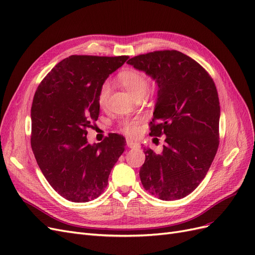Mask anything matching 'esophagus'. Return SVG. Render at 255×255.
Instances as JSON below:
<instances>
[{"mask_svg": "<svg viewBox=\"0 0 255 255\" xmlns=\"http://www.w3.org/2000/svg\"><path fill=\"white\" fill-rule=\"evenodd\" d=\"M127 145L128 146V148H130V149H134V148H139V143L136 142V141L130 140V139H128V140H127Z\"/></svg>", "mask_w": 255, "mask_h": 255, "instance_id": "34e87169", "label": "esophagus"}]
</instances>
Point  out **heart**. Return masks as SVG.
Instances as JSON below:
<instances>
[{"label":"heart","mask_w":255,"mask_h":255,"mask_svg":"<svg viewBox=\"0 0 255 255\" xmlns=\"http://www.w3.org/2000/svg\"><path fill=\"white\" fill-rule=\"evenodd\" d=\"M119 82L134 98L143 97L149 87V82L146 76L142 72L134 70V69L121 72L119 74ZM110 90V83H104L101 89H100L98 96V102L100 106H104L106 104L107 99H109ZM120 128L127 134H133L137 130V121L126 119L121 121Z\"/></svg>","instance_id":"heart-1"}]
</instances>
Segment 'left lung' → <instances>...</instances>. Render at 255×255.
I'll use <instances>...</instances> for the list:
<instances>
[{
  "instance_id": "obj_1",
  "label": "left lung",
  "mask_w": 255,
  "mask_h": 255,
  "mask_svg": "<svg viewBox=\"0 0 255 255\" xmlns=\"http://www.w3.org/2000/svg\"><path fill=\"white\" fill-rule=\"evenodd\" d=\"M128 64L155 81L157 99L150 135L165 134L160 153L149 146L139 176L165 201L188 196L205 177L219 144L220 106L215 83L196 60L179 51H156Z\"/></svg>"
}]
</instances>
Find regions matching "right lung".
Segmentation results:
<instances>
[{
    "label": "right lung",
    "mask_w": 255,
    "mask_h": 255,
    "mask_svg": "<svg viewBox=\"0 0 255 255\" xmlns=\"http://www.w3.org/2000/svg\"><path fill=\"white\" fill-rule=\"evenodd\" d=\"M128 56L72 55L61 60L38 86L30 110V144L53 189L72 202L102 194L126 139L111 134L90 144L87 128L99 117L102 85Z\"/></svg>",
    "instance_id": "obj_1"
}]
</instances>
